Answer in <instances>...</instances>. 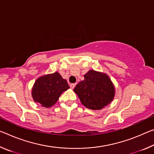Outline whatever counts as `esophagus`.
I'll list each match as a JSON object with an SVG mask.
<instances>
[{
  "instance_id": "esophagus-1",
  "label": "esophagus",
  "mask_w": 154,
  "mask_h": 154,
  "mask_svg": "<svg viewBox=\"0 0 154 154\" xmlns=\"http://www.w3.org/2000/svg\"><path fill=\"white\" fill-rule=\"evenodd\" d=\"M75 85H76V83H72V84L70 85V87H71V89H73V88L75 87Z\"/></svg>"
}]
</instances>
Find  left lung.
Here are the masks:
<instances>
[{
	"mask_svg": "<svg viewBox=\"0 0 154 154\" xmlns=\"http://www.w3.org/2000/svg\"><path fill=\"white\" fill-rule=\"evenodd\" d=\"M82 105L92 110H100L111 103L116 94L113 82L107 74L90 70L84 80L74 88Z\"/></svg>",
	"mask_w": 154,
	"mask_h": 154,
	"instance_id": "8db88e82",
	"label": "left lung"
}]
</instances>
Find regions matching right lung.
Wrapping results in <instances>:
<instances>
[{"mask_svg":"<svg viewBox=\"0 0 154 154\" xmlns=\"http://www.w3.org/2000/svg\"><path fill=\"white\" fill-rule=\"evenodd\" d=\"M69 88L66 80L55 72L38 77L34 83L31 94L35 103L49 108L55 105L62 93Z\"/></svg>","mask_w":154,"mask_h":154,"instance_id":"obj_1","label":"right lung"}]
</instances>
